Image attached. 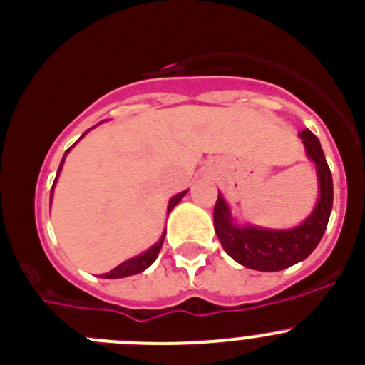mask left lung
<instances>
[{"mask_svg": "<svg viewBox=\"0 0 365 365\" xmlns=\"http://www.w3.org/2000/svg\"><path fill=\"white\" fill-rule=\"evenodd\" d=\"M305 153L316 166L318 177V201L309 217L289 230L256 227V225H237L232 217L227 201L217 195L214 208V228L225 252L247 269L261 272H276L289 269L303 261L318 247L329 215L333 210V175L325 160L320 140L309 130L299 133Z\"/></svg>", "mask_w": 365, "mask_h": 365, "instance_id": "1", "label": "left lung"}]
</instances>
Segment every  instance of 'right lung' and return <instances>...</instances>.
I'll return each mask as SVG.
<instances>
[{
  "label": "right lung",
  "mask_w": 365,
  "mask_h": 365,
  "mask_svg": "<svg viewBox=\"0 0 365 365\" xmlns=\"http://www.w3.org/2000/svg\"><path fill=\"white\" fill-rule=\"evenodd\" d=\"M86 133H87V131H86ZM86 133H83V135H86ZM83 135H82V137H83ZM82 137H80V138H82ZM69 151H71V148L66 151V155H63L62 163H60V168H58L56 179H54L53 188H51V201H53V192H54V186H56L58 175H60V172H62L63 160H66V157H67V153H69ZM186 192H188V190H185V192L177 193V195H173V197L170 199V202H168V214H170V212H172L173 208H175V205H179V201H180V199H182V197H185ZM164 235H166V232H164L163 237H160V240L157 241V243H155L153 247L148 248L146 252L138 254V256H135V257H131V259L124 261V263H120V265L115 267V269H113V270H109V272H106L104 276H102V278H108V279L128 278V276H133V274H140V272H143V270H146L148 267H150L151 263H153V261L157 259V256H159L160 247H163V241H164Z\"/></svg>",
  "instance_id": "right-lung-1"
}]
</instances>
